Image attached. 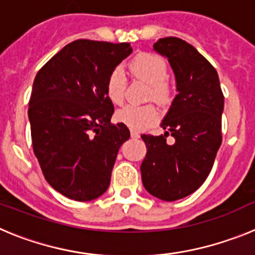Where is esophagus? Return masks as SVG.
<instances>
[{"instance_id": "obj_1", "label": "esophagus", "mask_w": 255, "mask_h": 255, "mask_svg": "<svg viewBox=\"0 0 255 255\" xmlns=\"http://www.w3.org/2000/svg\"><path fill=\"white\" fill-rule=\"evenodd\" d=\"M130 135H131L132 139H139V138H140V134H139L138 131H135V130H131V131H130Z\"/></svg>"}]
</instances>
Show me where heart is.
I'll return each instance as SVG.
<instances>
[{"label": "heart", "instance_id": "heart-1", "mask_svg": "<svg viewBox=\"0 0 255 255\" xmlns=\"http://www.w3.org/2000/svg\"><path fill=\"white\" fill-rule=\"evenodd\" d=\"M129 69L136 79L149 85L147 100L159 106H167L172 101V87L168 83V67L166 61L150 52H141L130 61ZM126 91L125 73L121 67H116L108 75L106 82V94L115 105L124 101ZM158 111L153 105L124 106L116 112V120L132 130H141L154 123Z\"/></svg>", "mask_w": 255, "mask_h": 255}]
</instances>
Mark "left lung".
Here are the masks:
<instances>
[{"mask_svg":"<svg viewBox=\"0 0 255 255\" xmlns=\"http://www.w3.org/2000/svg\"><path fill=\"white\" fill-rule=\"evenodd\" d=\"M153 48L168 58L179 93L162 121L164 135H141L148 149L141 181L153 197L173 202L194 193L213 167L222 143L224 93L215 67L185 40L166 37ZM168 134L173 144H167Z\"/></svg>","mask_w":255,"mask_h":255,"instance_id":"obj_1","label":"left lung"}]
</instances>
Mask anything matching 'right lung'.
<instances>
[{
  "mask_svg": "<svg viewBox=\"0 0 255 255\" xmlns=\"http://www.w3.org/2000/svg\"><path fill=\"white\" fill-rule=\"evenodd\" d=\"M131 52L129 43L78 39L35 75L28 110L33 150L47 182L70 199L88 202L107 190L130 138L126 125L111 123L106 82Z\"/></svg>",
  "mask_w": 255,
  "mask_h": 255,
  "instance_id": "right-lung-1",
  "label": "right lung"
}]
</instances>
